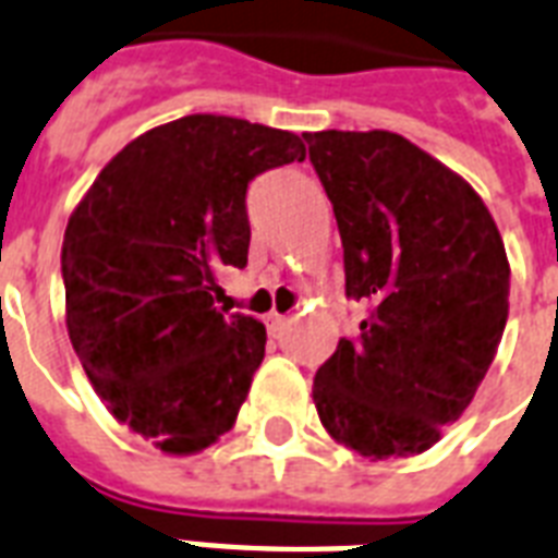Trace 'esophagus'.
<instances>
[{
	"mask_svg": "<svg viewBox=\"0 0 558 558\" xmlns=\"http://www.w3.org/2000/svg\"><path fill=\"white\" fill-rule=\"evenodd\" d=\"M284 314H267L265 317V323H267V331H270V335H276V331H279V328L284 326Z\"/></svg>",
	"mask_w": 558,
	"mask_h": 558,
	"instance_id": "esophagus-1",
	"label": "esophagus"
}]
</instances>
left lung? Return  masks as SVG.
I'll return each mask as SVG.
<instances>
[{"mask_svg":"<svg viewBox=\"0 0 558 558\" xmlns=\"http://www.w3.org/2000/svg\"><path fill=\"white\" fill-rule=\"evenodd\" d=\"M347 293L369 305L314 378L319 422L369 460L413 457L463 416L509 314L498 223L463 177L390 131H319Z\"/></svg>","mask_w":558,"mask_h":558,"instance_id":"1","label":"left lung"}]
</instances>
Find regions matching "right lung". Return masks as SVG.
Wrapping results in <instances>:
<instances>
[{
    "mask_svg": "<svg viewBox=\"0 0 558 558\" xmlns=\"http://www.w3.org/2000/svg\"><path fill=\"white\" fill-rule=\"evenodd\" d=\"M293 159L291 131L183 116L128 142L69 215L72 349L110 416L162 454L206 451L247 399L267 331L215 305L218 276L247 265L250 180Z\"/></svg>",
    "mask_w": 558,
    "mask_h": 558,
    "instance_id": "add662e5",
    "label": "right lung"
}]
</instances>
